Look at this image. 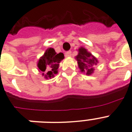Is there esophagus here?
Returning a JSON list of instances; mask_svg holds the SVG:
<instances>
[{
	"mask_svg": "<svg viewBox=\"0 0 132 132\" xmlns=\"http://www.w3.org/2000/svg\"><path fill=\"white\" fill-rule=\"evenodd\" d=\"M65 56H71V51L66 52H65Z\"/></svg>",
	"mask_w": 132,
	"mask_h": 132,
	"instance_id": "34e87169",
	"label": "esophagus"
}]
</instances>
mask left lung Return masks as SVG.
<instances>
[{
	"label": "left lung",
	"instance_id": "left-lung-1",
	"mask_svg": "<svg viewBox=\"0 0 132 132\" xmlns=\"http://www.w3.org/2000/svg\"><path fill=\"white\" fill-rule=\"evenodd\" d=\"M78 67L82 72L86 73V75H91L94 71L93 65H97V59L88 52L87 50L83 47L78 49V54L76 56Z\"/></svg>",
	"mask_w": 132,
	"mask_h": 132
}]
</instances>
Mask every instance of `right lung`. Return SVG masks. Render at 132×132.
I'll return each instance as SVG.
<instances>
[{"label":"right lung","instance_id":"right-lung-1","mask_svg":"<svg viewBox=\"0 0 132 132\" xmlns=\"http://www.w3.org/2000/svg\"><path fill=\"white\" fill-rule=\"evenodd\" d=\"M63 59L64 54L63 53L60 52L56 54L54 48H48L44 55L38 61L37 67L39 68V71L43 72L42 75L44 76L45 78H53L54 74H56L58 73L59 63Z\"/></svg>","mask_w":132,"mask_h":132}]
</instances>
